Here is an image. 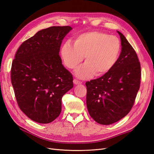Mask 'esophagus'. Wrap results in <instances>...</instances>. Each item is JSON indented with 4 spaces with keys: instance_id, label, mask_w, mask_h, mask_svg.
Returning <instances> with one entry per match:
<instances>
[{
    "instance_id": "1",
    "label": "esophagus",
    "mask_w": 154,
    "mask_h": 154,
    "mask_svg": "<svg viewBox=\"0 0 154 154\" xmlns=\"http://www.w3.org/2000/svg\"><path fill=\"white\" fill-rule=\"evenodd\" d=\"M73 83H74V84H75V85H79V84H81L82 83L81 82L77 80V79H74Z\"/></svg>"
}]
</instances>
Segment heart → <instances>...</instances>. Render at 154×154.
Instances as JSON below:
<instances>
[{
	"instance_id": "obj_1",
	"label": "heart",
	"mask_w": 154,
	"mask_h": 154,
	"mask_svg": "<svg viewBox=\"0 0 154 154\" xmlns=\"http://www.w3.org/2000/svg\"><path fill=\"white\" fill-rule=\"evenodd\" d=\"M121 50L119 39L99 31L87 32L79 35L75 43L66 41L60 54L64 65L75 69L84 59L86 62L75 70L81 79L101 76L113 69L119 59Z\"/></svg>"
}]
</instances>
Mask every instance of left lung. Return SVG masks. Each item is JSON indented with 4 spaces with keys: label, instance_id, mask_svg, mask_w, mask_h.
<instances>
[{
    "label": "left lung",
    "instance_id": "1",
    "mask_svg": "<svg viewBox=\"0 0 154 154\" xmlns=\"http://www.w3.org/2000/svg\"><path fill=\"white\" fill-rule=\"evenodd\" d=\"M122 51L115 66L97 79L87 82V106L97 123L109 125L129 113L140 87L141 66L135 50L120 32Z\"/></svg>",
    "mask_w": 154,
    "mask_h": 154
}]
</instances>
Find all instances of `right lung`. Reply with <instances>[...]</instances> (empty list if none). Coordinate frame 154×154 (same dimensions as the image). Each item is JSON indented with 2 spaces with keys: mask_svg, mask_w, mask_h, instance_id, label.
<instances>
[{
  "mask_svg": "<svg viewBox=\"0 0 154 154\" xmlns=\"http://www.w3.org/2000/svg\"><path fill=\"white\" fill-rule=\"evenodd\" d=\"M70 26H54L25 41L15 54L11 79L20 109L33 121L48 124L59 116L62 98L73 87L59 51Z\"/></svg>",
  "mask_w": 154,
  "mask_h": 154,
  "instance_id": "add662e5",
  "label": "right lung"
}]
</instances>
